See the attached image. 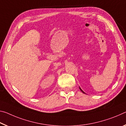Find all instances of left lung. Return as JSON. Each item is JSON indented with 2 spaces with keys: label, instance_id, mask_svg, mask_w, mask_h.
Wrapping results in <instances>:
<instances>
[{
  "label": "left lung",
  "instance_id": "obj_1",
  "mask_svg": "<svg viewBox=\"0 0 126 126\" xmlns=\"http://www.w3.org/2000/svg\"><path fill=\"white\" fill-rule=\"evenodd\" d=\"M79 89H80V90H81V92H82V93H84V94H85V92H84L83 91V90H82L81 89V88H80V87H79Z\"/></svg>",
  "mask_w": 126,
  "mask_h": 126
}]
</instances>
